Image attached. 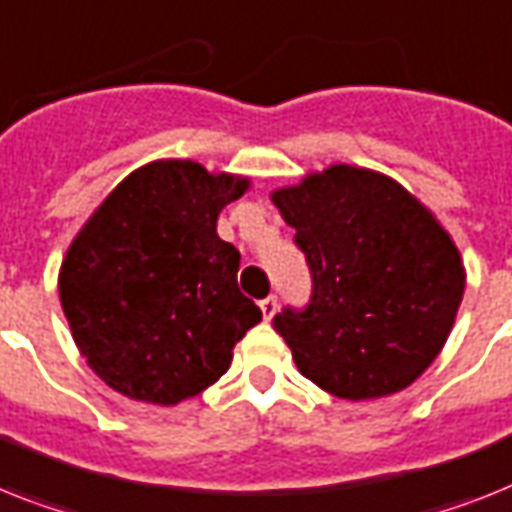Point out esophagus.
<instances>
[{"mask_svg":"<svg viewBox=\"0 0 512 512\" xmlns=\"http://www.w3.org/2000/svg\"><path fill=\"white\" fill-rule=\"evenodd\" d=\"M260 310H263L265 321H273V315H276V310H278V299L276 297H265L263 302H260Z\"/></svg>","mask_w":512,"mask_h":512,"instance_id":"34e87169","label":"esophagus"}]
</instances>
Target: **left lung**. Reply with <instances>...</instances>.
Segmentation results:
<instances>
[{"label": "left lung", "mask_w": 512, "mask_h": 512, "mask_svg": "<svg viewBox=\"0 0 512 512\" xmlns=\"http://www.w3.org/2000/svg\"><path fill=\"white\" fill-rule=\"evenodd\" d=\"M297 231L313 299L273 326L299 373L342 400L402 392L442 352L465 292L452 236L394 178L328 165L270 194Z\"/></svg>", "instance_id": "8db88e82"}]
</instances>
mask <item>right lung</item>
<instances>
[{"mask_svg":"<svg viewBox=\"0 0 512 512\" xmlns=\"http://www.w3.org/2000/svg\"><path fill=\"white\" fill-rule=\"evenodd\" d=\"M252 186L194 160L128 173L60 265V302L86 363L128 400L178 405L213 386L236 342L263 321L239 292V252L220 210Z\"/></svg>","mask_w":512,"mask_h":512,"instance_id":"add662e5","label":"right lung"}]
</instances>
